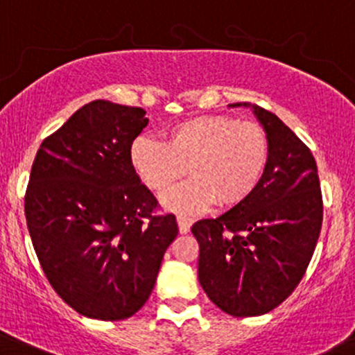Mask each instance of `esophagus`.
Segmentation results:
<instances>
[{
	"mask_svg": "<svg viewBox=\"0 0 355 355\" xmlns=\"http://www.w3.org/2000/svg\"><path fill=\"white\" fill-rule=\"evenodd\" d=\"M177 223H178V230H180V234H187V232L191 230V227H192L191 218L182 216V214H178V216H177Z\"/></svg>",
	"mask_w": 355,
	"mask_h": 355,
	"instance_id": "obj_1",
	"label": "esophagus"
}]
</instances>
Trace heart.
Masks as SVG:
<instances>
[{"label":"heart","mask_w":355,"mask_h":355,"mask_svg":"<svg viewBox=\"0 0 355 355\" xmlns=\"http://www.w3.org/2000/svg\"><path fill=\"white\" fill-rule=\"evenodd\" d=\"M130 163L139 180L164 192L185 173L191 180L163 196V206L200 213L220 200L237 206L259 187L270 163V141L259 123L227 114L196 116L171 125L161 142L141 137L132 144Z\"/></svg>","instance_id":"b5f03b06"}]
</instances>
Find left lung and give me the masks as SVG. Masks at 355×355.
Wrapping results in <instances>:
<instances>
[{
  "label": "left lung",
  "instance_id": "left-lung-1",
  "mask_svg": "<svg viewBox=\"0 0 355 355\" xmlns=\"http://www.w3.org/2000/svg\"><path fill=\"white\" fill-rule=\"evenodd\" d=\"M244 106L266 130L270 163L259 187L227 213L192 225L199 242V284L237 318L280 306L302 280L323 223L316 161L307 146L270 111Z\"/></svg>",
  "mask_w": 355,
  "mask_h": 355
}]
</instances>
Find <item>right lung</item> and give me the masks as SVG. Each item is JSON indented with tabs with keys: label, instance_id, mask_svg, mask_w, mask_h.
Returning a JSON list of instances; mask_svg holds the SVG:
<instances>
[{
	"label": "right lung",
	"instance_id": "obj_1",
	"mask_svg": "<svg viewBox=\"0 0 355 355\" xmlns=\"http://www.w3.org/2000/svg\"><path fill=\"white\" fill-rule=\"evenodd\" d=\"M146 111L92 101L44 139L25 194L28 234L55 292L82 316L127 320L155 288L164 250L178 234L173 214L130 163Z\"/></svg>",
	"mask_w": 355,
	"mask_h": 355
}]
</instances>
